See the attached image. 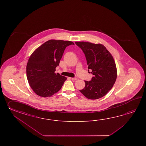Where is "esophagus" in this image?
<instances>
[{"label": "esophagus", "mask_w": 146, "mask_h": 146, "mask_svg": "<svg viewBox=\"0 0 146 146\" xmlns=\"http://www.w3.org/2000/svg\"><path fill=\"white\" fill-rule=\"evenodd\" d=\"M72 80H77V78H72Z\"/></svg>", "instance_id": "1"}]
</instances>
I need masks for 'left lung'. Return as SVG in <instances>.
<instances>
[{"instance_id": "8db88e82", "label": "left lung", "mask_w": 146, "mask_h": 146, "mask_svg": "<svg viewBox=\"0 0 146 146\" xmlns=\"http://www.w3.org/2000/svg\"><path fill=\"white\" fill-rule=\"evenodd\" d=\"M75 43L84 53L88 69H91V73L94 75L91 80L84 81L85 87L80 91L89 99H100L112 89L116 80L117 69L114 59L101 44L87 42Z\"/></svg>"}]
</instances>
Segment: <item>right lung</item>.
<instances>
[{
  "mask_svg": "<svg viewBox=\"0 0 146 146\" xmlns=\"http://www.w3.org/2000/svg\"><path fill=\"white\" fill-rule=\"evenodd\" d=\"M74 45L72 41L50 40L37 47L27 65V76L31 89L39 96H52L62 88L67 78L57 73L66 47Z\"/></svg>",
  "mask_w": 146,
  "mask_h": 146,
  "instance_id": "add662e5",
  "label": "right lung"
}]
</instances>
